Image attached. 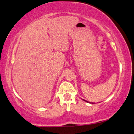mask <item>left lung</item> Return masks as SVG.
I'll return each mask as SVG.
<instances>
[{
  "mask_svg": "<svg viewBox=\"0 0 134 134\" xmlns=\"http://www.w3.org/2000/svg\"><path fill=\"white\" fill-rule=\"evenodd\" d=\"M83 100H84V101H86V102H87V103H90V102H88V101H86V100H84V99H83ZM92 103V104H93V103Z\"/></svg>",
  "mask_w": 134,
  "mask_h": 134,
  "instance_id": "8db88e82",
  "label": "left lung"
}]
</instances>
